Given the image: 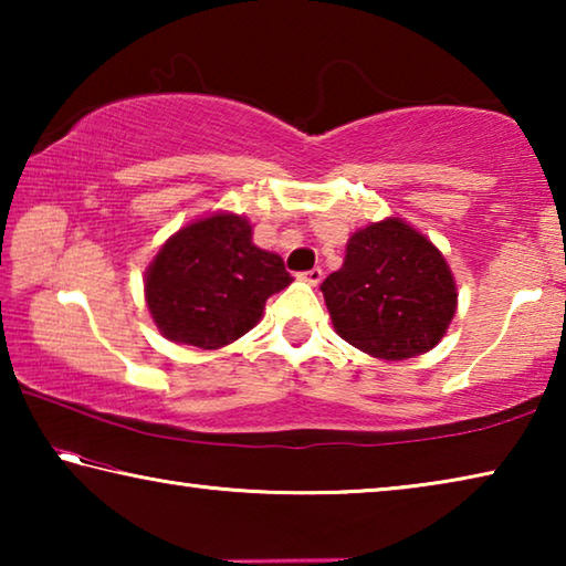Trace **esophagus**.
<instances>
[{"mask_svg": "<svg viewBox=\"0 0 566 566\" xmlns=\"http://www.w3.org/2000/svg\"><path fill=\"white\" fill-rule=\"evenodd\" d=\"M322 276H324V272H322L319 266H317V270L302 272V274H300V280H304L306 284H312V286H319V284H322Z\"/></svg>", "mask_w": 566, "mask_h": 566, "instance_id": "1", "label": "esophagus"}]
</instances>
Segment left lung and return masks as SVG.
<instances>
[{
  "label": "left lung",
  "mask_w": 566,
  "mask_h": 566,
  "mask_svg": "<svg viewBox=\"0 0 566 566\" xmlns=\"http://www.w3.org/2000/svg\"><path fill=\"white\" fill-rule=\"evenodd\" d=\"M334 332L381 361L434 349L457 314L444 254L401 217L357 229L342 266L322 282Z\"/></svg>",
  "instance_id": "obj_1"
}]
</instances>
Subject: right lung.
<instances>
[{
  "mask_svg": "<svg viewBox=\"0 0 566 566\" xmlns=\"http://www.w3.org/2000/svg\"><path fill=\"white\" fill-rule=\"evenodd\" d=\"M292 284L280 254L252 242V224L212 212L177 229L145 272V302L161 337L222 349L260 324L264 304Z\"/></svg>",
  "mask_w": 566,
  "mask_h": 566,
  "instance_id": "obj_1",
  "label": "right lung"
}]
</instances>
